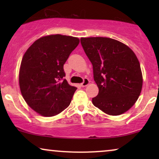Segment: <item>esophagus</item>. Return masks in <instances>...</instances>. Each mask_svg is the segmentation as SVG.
Returning a JSON list of instances; mask_svg holds the SVG:
<instances>
[{
    "instance_id": "1",
    "label": "esophagus",
    "mask_w": 159,
    "mask_h": 159,
    "mask_svg": "<svg viewBox=\"0 0 159 159\" xmlns=\"http://www.w3.org/2000/svg\"><path fill=\"white\" fill-rule=\"evenodd\" d=\"M89 83H90V80H89L88 78H84L83 82H82L81 83V86L82 87H85V86L88 85V84H89Z\"/></svg>"
}]
</instances>
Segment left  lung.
Wrapping results in <instances>:
<instances>
[{"mask_svg":"<svg viewBox=\"0 0 159 159\" xmlns=\"http://www.w3.org/2000/svg\"><path fill=\"white\" fill-rule=\"evenodd\" d=\"M82 46L93 64L99 92L92 99L95 107L117 116L135 103L141 93L143 76L137 56L127 45L108 38H82Z\"/></svg>","mask_w":159,"mask_h":159,"instance_id":"obj_1","label":"left lung"}]
</instances>
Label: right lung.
I'll return each mask as SVG.
<instances>
[{"label": "right lung", "mask_w": 159, "mask_h": 159, "mask_svg": "<svg viewBox=\"0 0 159 159\" xmlns=\"http://www.w3.org/2000/svg\"><path fill=\"white\" fill-rule=\"evenodd\" d=\"M79 43L75 37L51 34L37 40L25 52L19 87L24 99L39 114L53 116L70 104L77 88L64 79V64Z\"/></svg>", "instance_id": "right-lung-1"}]
</instances>
